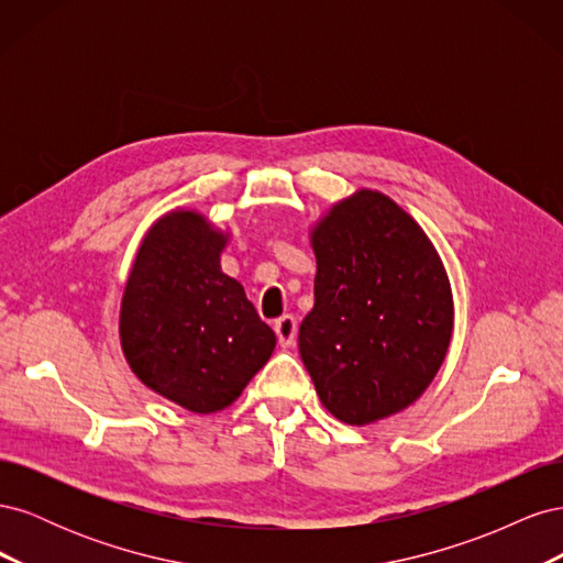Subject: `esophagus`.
Returning <instances> with one entry per match:
<instances>
[{"mask_svg": "<svg viewBox=\"0 0 563 563\" xmlns=\"http://www.w3.org/2000/svg\"><path fill=\"white\" fill-rule=\"evenodd\" d=\"M275 331H277V338H279V345L282 347H288L294 345L296 340V333H298V321L294 314H284L275 321Z\"/></svg>", "mask_w": 563, "mask_h": 563, "instance_id": "obj_1", "label": "esophagus"}]
</instances>
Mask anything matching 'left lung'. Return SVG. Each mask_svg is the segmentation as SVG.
Masks as SVG:
<instances>
[{
  "label": "left lung",
  "mask_w": 563,
  "mask_h": 563,
  "mask_svg": "<svg viewBox=\"0 0 563 563\" xmlns=\"http://www.w3.org/2000/svg\"><path fill=\"white\" fill-rule=\"evenodd\" d=\"M314 308L298 347L327 411L368 424L411 406L444 364L453 296L437 249L399 203L360 190L312 228Z\"/></svg>",
  "instance_id": "1"
}]
</instances>
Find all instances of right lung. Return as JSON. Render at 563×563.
<instances>
[{
	"instance_id": "right-lung-1",
	"label": "right lung",
	"mask_w": 563,
	"mask_h": 563,
	"mask_svg": "<svg viewBox=\"0 0 563 563\" xmlns=\"http://www.w3.org/2000/svg\"><path fill=\"white\" fill-rule=\"evenodd\" d=\"M225 244L197 211L162 216L135 253L119 312L135 378L192 413L223 411L277 345L244 286L220 269Z\"/></svg>"
}]
</instances>
